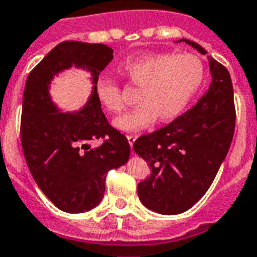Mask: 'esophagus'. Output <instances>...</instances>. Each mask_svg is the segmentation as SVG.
I'll list each match as a JSON object with an SVG mask.
<instances>
[{"label":"esophagus","instance_id":"esophagus-1","mask_svg":"<svg viewBox=\"0 0 257 257\" xmlns=\"http://www.w3.org/2000/svg\"><path fill=\"white\" fill-rule=\"evenodd\" d=\"M126 139H128L129 144H131V147H132L135 143V140L138 139V136H136V135H128V136H126Z\"/></svg>","mask_w":257,"mask_h":257}]
</instances>
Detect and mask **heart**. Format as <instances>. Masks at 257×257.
<instances>
[{
  "label": "heart",
  "mask_w": 257,
  "mask_h": 257,
  "mask_svg": "<svg viewBox=\"0 0 257 257\" xmlns=\"http://www.w3.org/2000/svg\"><path fill=\"white\" fill-rule=\"evenodd\" d=\"M119 69L139 88V106L114 121L125 132L140 131L154 121H170L178 117L196 94L204 79L200 58L193 54H147L125 60ZM96 96L110 113L125 109L121 88L115 81L100 79Z\"/></svg>",
  "instance_id": "obj_1"
}]
</instances>
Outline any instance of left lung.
<instances>
[{"label":"left lung","mask_w":257,"mask_h":257,"mask_svg":"<svg viewBox=\"0 0 257 257\" xmlns=\"http://www.w3.org/2000/svg\"><path fill=\"white\" fill-rule=\"evenodd\" d=\"M201 54L195 42L181 39ZM212 83L192 109L166 126L143 135L134 150L151 167L138 185L140 201L163 215L189 210L214 181L233 140L235 106L229 70L210 57Z\"/></svg>","instance_id":"left-lung-1"}]
</instances>
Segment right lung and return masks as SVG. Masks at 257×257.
I'll return each mask as SVG.
<instances>
[{"label":"right lung","mask_w":257,"mask_h":257,"mask_svg":"<svg viewBox=\"0 0 257 257\" xmlns=\"http://www.w3.org/2000/svg\"><path fill=\"white\" fill-rule=\"evenodd\" d=\"M113 60L102 43L66 41L57 45L30 72L23 92L20 138L28 169L49 200L65 212H84L99 204L106 174L128 162V139L113 128L93 91L75 114L60 113L48 84L72 65L90 72L96 87L100 72ZM99 141V144H96Z\"/></svg>","instance_id":"obj_1"}]
</instances>
